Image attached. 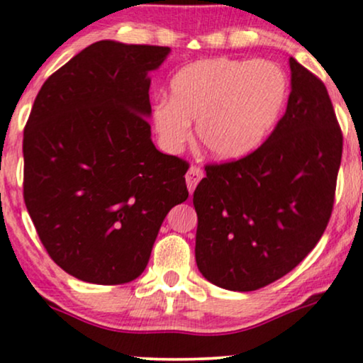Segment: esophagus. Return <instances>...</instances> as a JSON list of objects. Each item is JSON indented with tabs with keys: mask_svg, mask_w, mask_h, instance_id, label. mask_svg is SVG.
I'll list each match as a JSON object with an SVG mask.
<instances>
[{
	"mask_svg": "<svg viewBox=\"0 0 363 363\" xmlns=\"http://www.w3.org/2000/svg\"><path fill=\"white\" fill-rule=\"evenodd\" d=\"M203 176H205V174H203V170L199 169L198 165H191L189 170H187V174H186V184H187V189H189L191 193H193L194 187L198 186V182L201 181Z\"/></svg>",
	"mask_w": 363,
	"mask_h": 363,
	"instance_id": "34e87169",
	"label": "esophagus"
}]
</instances>
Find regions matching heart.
Returning a JSON list of instances; mask_svg holds the SVG:
<instances>
[{
	"label": "heart",
	"instance_id": "heart-1",
	"mask_svg": "<svg viewBox=\"0 0 363 363\" xmlns=\"http://www.w3.org/2000/svg\"><path fill=\"white\" fill-rule=\"evenodd\" d=\"M289 82L269 61L208 57L182 66L170 78L169 101L152 111L155 133L179 152L198 121L203 148L218 160H237L259 148L280 118Z\"/></svg>",
	"mask_w": 363,
	"mask_h": 363
}]
</instances>
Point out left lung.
<instances>
[{
	"instance_id": "left-lung-1",
	"label": "left lung",
	"mask_w": 363,
	"mask_h": 363,
	"mask_svg": "<svg viewBox=\"0 0 363 363\" xmlns=\"http://www.w3.org/2000/svg\"><path fill=\"white\" fill-rule=\"evenodd\" d=\"M291 91L268 140L208 164L193 194L196 264L208 281L252 291L280 280L326 230L343 133L324 83L290 57Z\"/></svg>"
}]
</instances>
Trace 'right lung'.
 I'll list each match as a JSON object with an SVG mask.
<instances>
[{"instance_id": "1", "label": "right lung", "mask_w": 363, "mask_h": 363, "mask_svg": "<svg viewBox=\"0 0 363 363\" xmlns=\"http://www.w3.org/2000/svg\"><path fill=\"white\" fill-rule=\"evenodd\" d=\"M165 45L101 40L54 72L23 129V199L51 259L97 285L147 268L189 164L153 145L148 73Z\"/></svg>"}]
</instances>
